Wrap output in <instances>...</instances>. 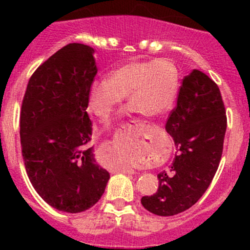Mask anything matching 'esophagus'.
I'll use <instances>...</instances> for the list:
<instances>
[{
  "instance_id": "34e87169",
  "label": "esophagus",
  "mask_w": 250,
  "mask_h": 250,
  "mask_svg": "<svg viewBox=\"0 0 250 250\" xmlns=\"http://www.w3.org/2000/svg\"><path fill=\"white\" fill-rule=\"evenodd\" d=\"M135 125H139V127H141V128L145 127V125H143V123H140V122H135ZM121 172L125 173V174H133V173H134V169H133L132 167H129V166H125V167L122 168V170H121Z\"/></svg>"
}]
</instances>
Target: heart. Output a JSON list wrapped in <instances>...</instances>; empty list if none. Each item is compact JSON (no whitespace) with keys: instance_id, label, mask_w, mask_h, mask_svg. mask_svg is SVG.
I'll list each match as a JSON object with an SVG mask.
<instances>
[{"instance_id":"obj_1","label":"heart","mask_w":250,"mask_h":250,"mask_svg":"<svg viewBox=\"0 0 250 250\" xmlns=\"http://www.w3.org/2000/svg\"><path fill=\"white\" fill-rule=\"evenodd\" d=\"M179 85L175 65L167 59L133 60L116 67L109 77L98 78L88 92V110L107 120L128 94L132 109L157 116L173 104ZM127 140L118 138L116 146L125 152Z\"/></svg>"}]
</instances>
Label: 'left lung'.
I'll use <instances>...</instances> for the list:
<instances>
[{
	"label": "left lung",
	"mask_w": 250,
	"mask_h": 250,
	"mask_svg": "<svg viewBox=\"0 0 250 250\" xmlns=\"http://www.w3.org/2000/svg\"><path fill=\"white\" fill-rule=\"evenodd\" d=\"M228 118L218 84L200 70L184 77L166 123L178 152L169 170L157 175L158 190L144 196L151 213L170 216L191 208L210 185L223 155Z\"/></svg>",
	"instance_id": "8db88e82"
}]
</instances>
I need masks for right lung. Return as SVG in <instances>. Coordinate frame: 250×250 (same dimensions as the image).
<instances>
[{"mask_svg": "<svg viewBox=\"0 0 250 250\" xmlns=\"http://www.w3.org/2000/svg\"><path fill=\"white\" fill-rule=\"evenodd\" d=\"M94 49L70 43L30 77L20 111L25 169L42 200L58 210L80 213L104 193L109 172L95 162L88 92L98 69Z\"/></svg>", "mask_w": 250, "mask_h": 250, "instance_id": "add662e5", "label": "right lung"}]
</instances>
